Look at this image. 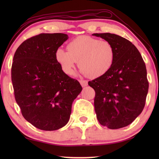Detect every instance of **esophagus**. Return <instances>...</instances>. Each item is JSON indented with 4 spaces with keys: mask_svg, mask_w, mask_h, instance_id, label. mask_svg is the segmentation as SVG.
<instances>
[{
    "mask_svg": "<svg viewBox=\"0 0 159 159\" xmlns=\"http://www.w3.org/2000/svg\"><path fill=\"white\" fill-rule=\"evenodd\" d=\"M79 82L82 87H86L87 85H88V82H87V80H80Z\"/></svg>",
    "mask_w": 159,
    "mask_h": 159,
    "instance_id": "1",
    "label": "esophagus"
}]
</instances>
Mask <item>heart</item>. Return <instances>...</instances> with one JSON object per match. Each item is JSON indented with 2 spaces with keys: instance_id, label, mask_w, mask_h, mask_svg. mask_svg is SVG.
I'll use <instances>...</instances> for the list:
<instances>
[{
  "instance_id": "b5f03b06",
  "label": "heart",
  "mask_w": 159,
  "mask_h": 159,
  "mask_svg": "<svg viewBox=\"0 0 159 159\" xmlns=\"http://www.w3.org/2000/svg\"><path fill=\"white\" fill-rule=\"evenodd\" d=\"M67 51L57 50L55 58L67 75L73 73L78 61L81 72L91 78L104 75L112 66L115 59L113 45L107 40H99L87 35L79 36L70 42Z\"/></svg>"
}]
</instances>
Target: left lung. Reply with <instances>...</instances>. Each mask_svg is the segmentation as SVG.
<instances>
[{
    "instance_id": "1",
    "label": "left lung",
    "mask_w": 159,
    "mask_h": 159,
    "mask_svg": "<svg viewBox=\"0 0 159 159\" xmlns=\"http://www.w3.org/2000/svg\"><path fill=\"white\" fill-rule=\"evenodd\" d=\"M93 35L109 41L115 50L111 69L88 83L96 92L98 120L110 129L127 126L139 116L146 104L149 87L146 64L139 50L128 39L109 33Z\"/></svg>"
}]
</instances>
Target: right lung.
<instances>
[{
	"label": "right lung",
	"instance_id": "obj_1",
	"mask_svg": "<svg viewBox=\"0 0 159 159\" xmlns=\"http://www.w3.org/2000/svg\"><path fill=\"white\" fill-rule=\"evenodd\" d=\"M67 39L64 33H41L23 42L13 56L16 101L25 119L40 130H56L66 125L73 101L82 91L55 58L57 50Z\"/></svg>",
	"mask_w": 159,
	"mask_h": 159
}]
</instances>
